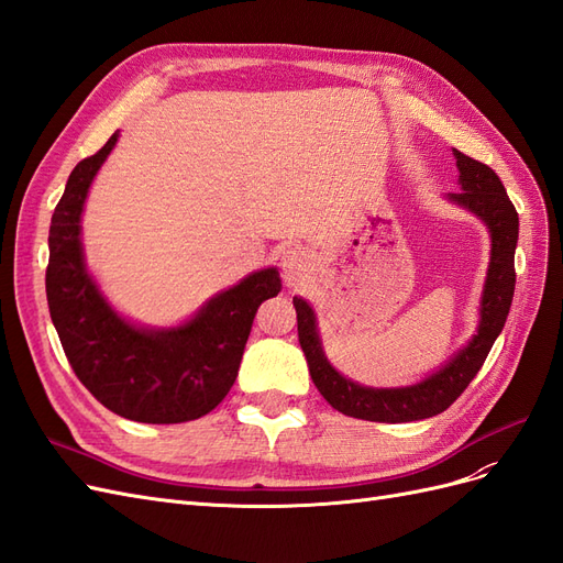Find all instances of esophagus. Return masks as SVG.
I'll list each match as a JSON object with an SVG mask.
<instances>
[{"label": "esophagus", "mask_w": 563, "mask_h": 563, "mask_svg": "<svg viewBox=\"0 0 563 563\" xmlns=\"http://www.w3.org/2000/svg\"><path fill=\"white\" fill-rule=\"evenodd\" d=\"M279 265H282V275H284V282L288 286H300L305 284V279L310 277V272L314 269V263H312V255L308 251L302 249H286L282 255H279Z\"/></svg>", "instance_id": "1"}]
</instances>
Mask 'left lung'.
<instances>
[{
	"label": "left lung",
	"instance_id": "left-lung-1",
	"mask_svg": "<svg viewBox=\"0 0 563 563\" xmlns=\"http://www.w3.org/2000/svg\"><path fill=\"white\" fill-rule=\"evenodd\" d=\"M460 192L446 195L453 207L482 220L490 236V258L479 300V323L467 343L430 376L401 387H368L343 376L331 362L317 327L312 305L294 296L298 314V340L308 360L312 383L335 411L373 422H413L439 416L463 395L484 366L500 335L515 296V251L519 242V216L505 185L493 168L453 150Z\"/></svg>",
	"mask_w": 563,
	"mask_h": 563
}]
</instances>
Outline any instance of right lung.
<instances>
[{
    "mask_svg": "<svg viewBox=\"0 0 563 563\" xmlns=\"http://www.w3.org/2000/svg\"><path fill=\"white\" fill-rule=\"evenodd\" d=\"M119 131L75 166L51 218L46 298L67 362L112 413L150 424L207 416L225 399L261 302L282 291L277 267L255 269L176 327H145L119 312L87 265L81 213Z\"/></svg>",
    "mask_w": 563,
    "mask_h": 563,
    "instance_id": "add662e5",
    "label": "right lung"
}]
</instances>
